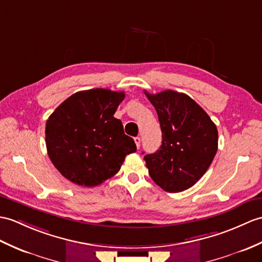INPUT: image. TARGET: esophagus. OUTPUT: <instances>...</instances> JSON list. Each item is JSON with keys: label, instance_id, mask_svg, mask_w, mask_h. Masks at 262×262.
I'll return each instance as SVG.
<instances>
[{"label": "esophagus", "instance_id": "obj_1", "mask_svg": "<svg viewBox=\"0 0 262 262\" xmlns=\"http://www.w3.org/2000/svg\"><path fill=\"white\" fill-rule=\"evenodd\" d=\"M134 142L136 144V147L139 148V146H141V137H135L134 138Z\"/></svg>", "mask_w": 262, "mask_h": 262}]
</instances>
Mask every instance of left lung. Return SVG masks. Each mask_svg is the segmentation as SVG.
<instances>
[{"label":"left lung","instance_id":"8db88e82","mask_svg":"<svg viewBox=\"0 0 262 262\" xmlns=\"http://www.w3.org/2000/svg\"><path fill=\"white\" fill-rule=\"evenodd\" d=\"M162 129V145L144 156L149 176L164 191L178 193L193 186L208 171L217 150V129L191 97L174 90L151 95Z\"/></svg>","mask_w":262,"mask_h":262}]
</instances>
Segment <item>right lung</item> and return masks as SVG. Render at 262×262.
Returning a JSON list of instances; mask_svg holds the SVG:
<instances>
[{
  "label": "right lung",
  "mask_w": 262,
  "mask_h": 262,
  "mask_svg": "<svg viewBox=\"0 0 262 262\" xmlns=\"http://www.w3.org/2000/svg\"><path fill=\"white\" fill-rule=\"evenodd\" d=\"M124 98V91H78L50 115L48 155L67 180L87 187L99 185L119 171L126 155L136 151L134 139L114 117Z\"/></svg>",
  "instance_id": "1"
}]
</instances>
